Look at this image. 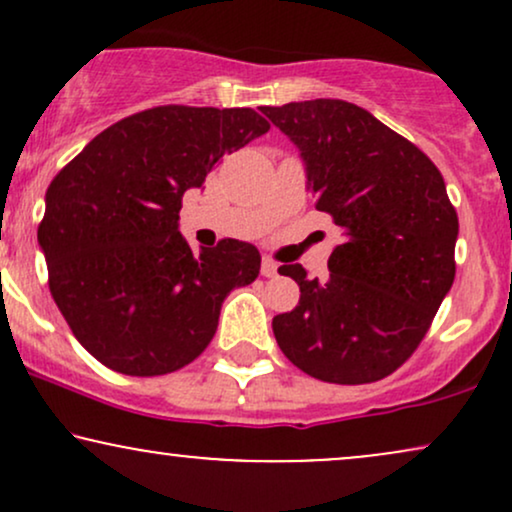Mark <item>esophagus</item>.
<instances>
[{
    "instance_id": "obj_1",
    "label": "esophagus",
    "mask_w": 512,
    "mask_h": 512,
    "mask_svg": "<svg viewBox=\"0 0 512 512\" xmlns=\"http://www.w3.org/2000/svg\"><path fill=\"white\" fill-rule=\"evenodd\" d=\"M262 276H276L279 274V264H276L272 257H262Z\"/></svg>"
}]
</instances>
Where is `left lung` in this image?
<instances>
[{"label": "left lung", "instance_id": "1", "mask_svg": "<svg viewBox=\"0 0 512 512\" xmlns=\"http://www.w3.org/2000/svg\"><path fill=\"white\" fill-rule=\"evenodd\" d=\"M262 113L296 144L315 209L344 236L327 281L279 267L301 301L272 320L276 344L325 383L383 380L414 354L455 281L460 223L443 175L354 103L315 98Z\"/></svg>", "mask_w": 512, "mask_h": 512}]
</instances>
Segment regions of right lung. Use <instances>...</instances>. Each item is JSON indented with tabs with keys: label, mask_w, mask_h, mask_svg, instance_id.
I'll list each match as a JSON object with an SVG mask.
<instances>
[{
	"label": "right lung",
	"mask_w": 512,
	"mask_h": 512,
	"mask_svg": "<svg viewBox=\"0 0 512 512\" xmlns=\"http://www.w3.org/2000/svg\"><path fill=\"white\" fill-rule=\"evenodd\" d=\"M252 108L161 105L115 122L50 182L38 245L74 337L125 375L173 373L207 349L223 298L260 274V252L221 240L195 255L180 233L187 190L262 137Z\"/></svg>",
	"instance_id": "1"
}]
</instances>
